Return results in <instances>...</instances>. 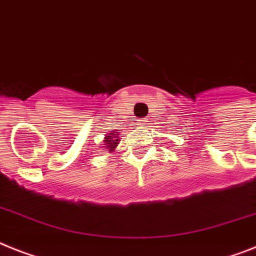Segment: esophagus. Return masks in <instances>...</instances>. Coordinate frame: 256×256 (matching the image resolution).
<instances>
[{"label": "esophagus", "mask_w": 256, "mask_h": 256, "mask_svg": "<svg viewBox=\"0 0 256 256\" xmlns=\"http://www.w3.org/2000/svg\"><path fill=\"white\" fill-rule=\"evenodd\" d=\"M138 124L140 126V128H144L146 124H148V120H147V118H139Z\"/></svg>", "instance_id": "esophagus-1"}]
</instances>
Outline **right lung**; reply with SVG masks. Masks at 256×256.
<instances>
[{"mask_svg": "<svg viewBox=\"0 0 256 256\" xmlns=\"http://www.w3.org/2000/svg\"><path fill=\"white\" fill-rule=\"evenodd\" d=\"M118 132H109L106 136H105V140H104V147L106 150H109V152H113L116 150V147L118 146Z\"/></svg>", "mask_w": 256, "mask_h": 256, "instance_id": "obj_1", "label": "right lung"}]
</instances>
